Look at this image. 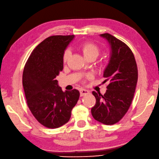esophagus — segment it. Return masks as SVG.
<instances>
[{
	"label": "esophagus",
	"instance_id": "obj_1",
	"mask_svg": "<svg viewBox=\"0 0 159 159\" xmlns=\"http://www.w3.org/2000/svg\"><path fill=\"white\" fill-rule=\"evenodd\" d=\"M80 96H84V95H86V94H89V91H88V90H87V89H80Z\"/></svg>",
	"mask_w": 159,
	"mask_h": 159
}]
</instances>
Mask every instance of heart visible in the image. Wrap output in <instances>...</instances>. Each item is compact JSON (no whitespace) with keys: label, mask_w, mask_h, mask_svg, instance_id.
Masks as SVG:
<instances>
[{"label":"heart","mask_w":159,"mask_h":159,"mask_svg":"<svg viewBox=\"0 0 159 159\" xmlns=\"http://www.w3.org/2000/svg\"><path fill=\"white\" fill-rule=\"evenodd\" d=\"M79 48L81 52H82L83 55L86 59L89 60L90 58H96L99 55L100 50L99 48L96 44L92 42H84L81 43L79 46ZM71 55V52L69 49H66L63 52L62 55V61L64 63L67 62V60L69 59L70 56ZM92 77L91 75H87L86 76V79H90Z\"/></svg>","instance_id":"obj_1"}]
</instances>
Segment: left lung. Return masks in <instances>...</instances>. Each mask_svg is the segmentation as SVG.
<instances>
[{
  "mask_svg": "<svg viewBox=\"0 0 159 159\" xmlns=\"http://www.w3.org/2000/svg\"><path fill=\"white\" fill-rule=\"evenodd\" d=\"M106 38L111 47V57L104 72V83L109 82L106 93L92 92L96 104L91 109L95 120L112 125L117 123L129 110L138 80V69L132 51L127 45L109 33Z\"/></svg>",
  "mask_w": 159,
  "mask_h": 159,
  "instance_id": "1",
  "label": "left lung"
}]
</instances>
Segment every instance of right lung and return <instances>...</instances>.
<instances>
[{
  "instance_id": "1",
  "label": "right lung",
  "mask_w": 159,
  "mask_h": 159,
  "mask_svg": "<svg viewBox=\"0 0 159 159\" xmlns=\"http://www.w3.org/2000/svg\"><path fill=\"white\" fill-rule=\"evenodd\" d=\"M74 35H52L34 49L25 65L23 86L31 113L49 129L60 127L70 120L80 92L62 91L56 77L63 70L62 55Z\"/></svg>"
}]
</instances>
